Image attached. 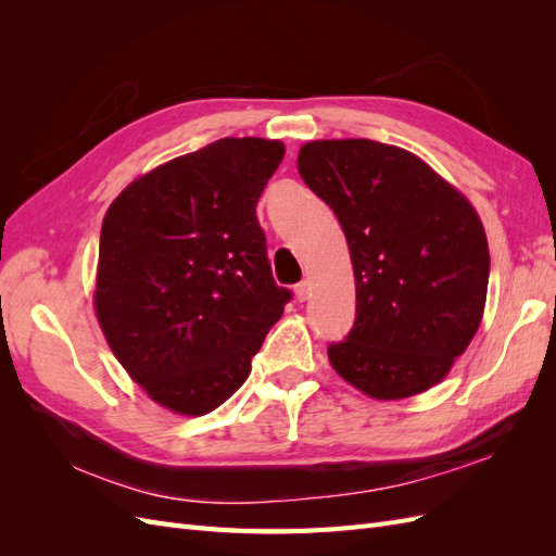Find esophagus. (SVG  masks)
Here are the masks:
<instances>
[{"label": "esophagus", "mask_w": 556, "mask_h": 556, "mask_svg": "<svg viewBox=\"0 0 556 556\" xmlns=\"http://www.w3.org/2000/svg\"><path fill=\"white\" fill-rule=\"evenodd\" d=\"M294 296H296V301H306L311 296V282L301 280L299 285H294Z\"/></svg>", "instance_id": "34e87169"}]
</instances>
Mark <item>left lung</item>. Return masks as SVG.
<instances>
[{
    "label": "left lung",
    "instance_id": "obj_1",
    "mask_svg": "<svg viewBox=\"0 0 556 556\" xmlns=\"http://www.w3.org/2000/svg\"><path fill=\"white\" fill-rule=\"evenodd\" d=\"M296 166L355 268L357 315L327 348L333 371L378 401L427 392L482 319L490 248L476 208L417 155L371 139L311 141Z\"/></svg>",
    "mask_w": 556,
    "mask_h": 556
}]
</instances>
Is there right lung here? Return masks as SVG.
Here are the masks:
<instances>
[{
    "instance_id": "right-lung-1",
    "label": "right lung",
    "mask_w": 556,
    "mask_h": 556,
    "mask_svg": "<svg viewBox=\"0 0 556 556\" xmlns=\"http://www.w3.org/2000/svg\"><path fill=\"white\" fill-rule=\"evenodd\" d=\"M282 155L280 141L220 139L137 178L106 211L99 327L131 380L178 415L239 390L292 299L255 213Z\"/></svg>"
}]
</instances>
